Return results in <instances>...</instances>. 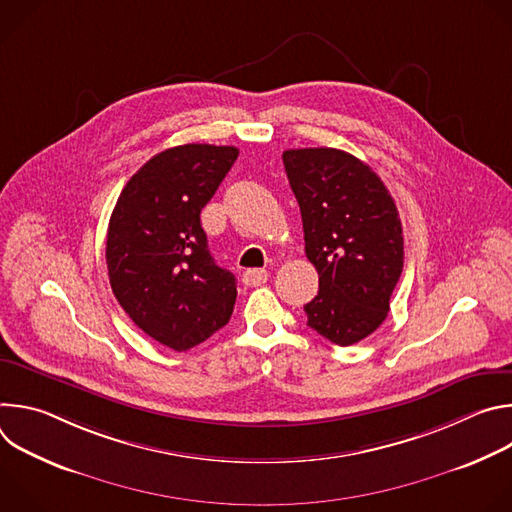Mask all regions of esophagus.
I'll list each match as a JSON object with an SVG mask.
<instances>
[{"label": "esophagus", "mask_w": 512, "mask_h": 512, "mask_svg": "<svg viewBox=\"0 0 512 512\" xmlns=\"http://www.w3.org/2000/svg\"><path fill=\"white\" fill-rule=\"evenodd\" d=\"M267 271L265 269H247L243 273V283L247 287H257V285H263L267 281Z\"/></svg>", "instance_id": "esophagus-1"}]
</instances>
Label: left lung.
<instances>
[{"label":"left lung","instance_id":"1","mask_svg":"<svg viewBox=\"0 0 512 512\" xmlns=\"http://www.w3.org/2000/svg\"><path fill=\"white\" fill-rule=\"evenodd\" d=\"M283 166L320 275L318 296L304 306L308 326L338 346L356 344L385 322L403 271L395 200L371 166L342 150H287Z\"/></svg>","mask_w":512,"mask_h":512}]
</instances>
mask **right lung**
Instances as JSON below:
<instances>
[{"instance_id": "obj_1", "label": "right lung", "mask_w": 512, "mask_h": 512, "mask_svg": "<svg viewBox=\"0 0 512 512\" xmlns=\"http://www.w3.org/2000/svg\"><path fill=\"white\" fill-rule=\"evenodd\" d=\"M237 156L233 145L164 150L131 176L111 214L113 294L137 328L178 352L221 330L235 308V275L214 263L200 210Z\"/></svg>"}]
</instances>
